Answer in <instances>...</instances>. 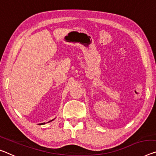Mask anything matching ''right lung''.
Wrapping results in <instances>:
<instances>
[{
	"label": "right lung",
	"mask_w": 156,
	"mask_h": 156,
	"mask_svg": "<svg viewBox=\"0 0 156 156\" xmlns=\"http://www.w3.org/2000/svg\"><path fill=\"white\" fill-rule=\"evenodd\" d=\"M55 119H56V118H55ZM55 119H52V120H51V121H48V122H47V123H50V122H51L52 121H54V120ZM45 123H40V124H39V125H44V124H45Z\"/></svg>",
	"instance_id": "right-lung-1"
}]
</instances>
